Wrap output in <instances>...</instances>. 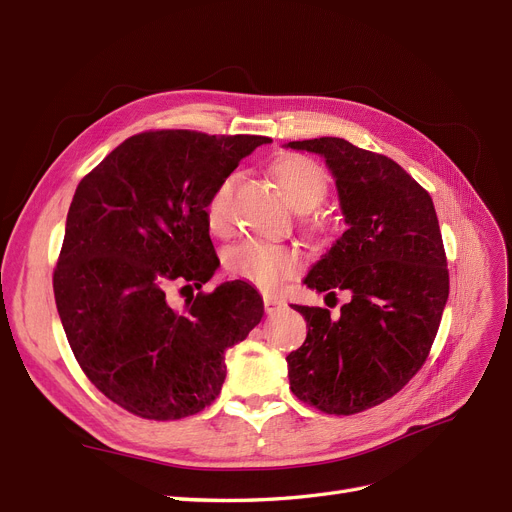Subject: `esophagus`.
<instances>
[{
  "label": "esophagus",
  "instance_id": "34e87169",
  "mask_svg": "<svg viewBox=\"0 0 512 512\" xmlns=\"http://www.w3.org/2000/svg\"><path fill=\"white\" fill-rule=\"evenodd\" d=\"M282 305H284V301H282V299L273 297V294H265V312H267V314L277 312V309H280Z\"/></svg>",
  "mask_w": 512,
  "mask_h": 512
}]
</instances>
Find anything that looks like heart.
I'll list each match as a JSON object with an SVG mask.
<instances>
[{"label": "heart", "mask_w": 512, "mask_h": 512, "mask_svg": "<svg viewBox=\"0 0 512 512\" xmlns=\"http://www.w3.org/2000/svg\"><path fill=\"white\" fill-rule=\"evenodd\" d=\"M271 173L292 207L307 211L316 207L329 192V177L322 166L303 156L280 158ZM239 175L230 173L215 185L205 205V220L215 235H228L232 228V194ZM230 275L262 288H273L288 277L297 275L303 258L297 247L267 241H243L224 254Z\"/></svg>", "instance_id": "heart-1"}]
</instances>
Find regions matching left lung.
I'll list each match as a JSON object with an SVG mask.
<instances>
[{
	"mask_svg": "<svg viewBox=\"0 0 512 512\" xmlns=\"http://www.w3.org/2000/svg\"><path fill=\"white\" fill-rule=\"evenodd\" d=\"M288 147L327 160L348 224L305 284L352 294L337 318L294 305L307 337L286 356L290 391L348 416L397 395L427 361L448 299L442 232L429 192L382 153L335 136Z\"/></svg>",
	"mask_w": 512,
	"mask_h": 512,
	"instance_id": "8db88e82",
	"label": "left lung"
}]
</instances>
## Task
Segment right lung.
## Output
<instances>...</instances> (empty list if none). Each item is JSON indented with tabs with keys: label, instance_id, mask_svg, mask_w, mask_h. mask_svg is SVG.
Here are the masks:
<instances>
[{
	"label": "right lung",
	"instance_id": "right-lung-1",
	"mask_svg": "<svg viewBox=\"0 0 512 512\" xmlns=\"http://www.w3.org/2000/svg\"><path fill=\"white\" fill-rule=\"evenodd\" d=\"M267 136L149 130L126 138L74 192L53 271L57 312L85 376L113 404L149 421L211 406L224 352L265 307L241 280L170 307L168 290L203 288L220 258L205 205Z\"/></svg>",
	"mask_w": 512,
	"mask_h": 512
}]
</instances>
